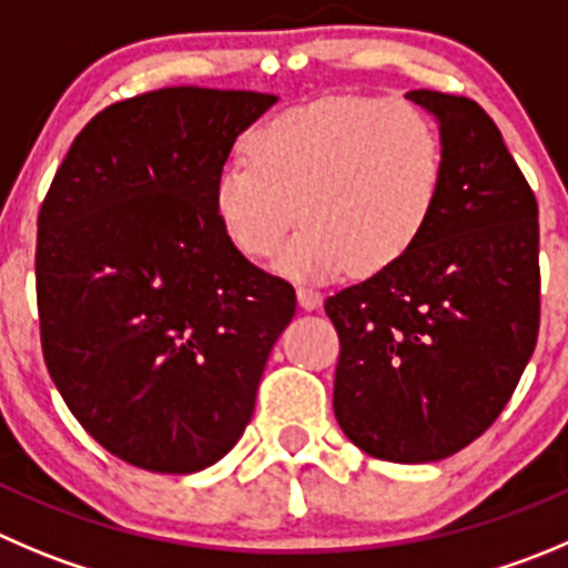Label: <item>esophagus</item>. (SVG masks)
I'll return each mask as SVG.
<instances>
[{
    "label": "esophagus",
    "mask_w": 568,
    "mask_h": 568,
    "mask_svg": "<svg viewBox=\"0 0 568 568\" xmlns=\"http://www.w3.org/2000/svg\"><path fill=\"white\" fill-rule=\"evenodd\" d=\"M298 304L304 306V310H317V306L323 304V295L317 293L315 287H306V284H301V287H298Z\"/></svg>",
    "instance_id": "obj_1"
}]
</instances>
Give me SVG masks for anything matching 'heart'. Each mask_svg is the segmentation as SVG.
<instances>
[{
	"label": "heart",
	"instance_id": "1",
	"mask_svg": "<svg viewBox=\"0 0 568 568\" xmlns=\"http://www.w3.org/2000/svg\"><path fill=\"white\" fill-rule=\"evenodd\" d=\"M214 178V214L231 245L275 267L328 281L379 273L424 234L443 189L435 119L407 100L332 97L267 119Z\"/></svg>",
	"mask_w": 568,
	"mask_h": 568
}]
</instances>
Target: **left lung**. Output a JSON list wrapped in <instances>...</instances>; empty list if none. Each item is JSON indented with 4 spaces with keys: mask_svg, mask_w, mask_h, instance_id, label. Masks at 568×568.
I'll use <instances>...</instances> for the list:
<instances>
[{
    "mask_svg": "<svg viewBox=\"0 0 568 568\" xmlns=\"http://www.w3.org/2000/svg\"><path fill=\"white\" fill-rule=\"evenodd\" d=\"M407 100L440 125V200L415 245L334 293L326 315L339 429L379 460L432 463L499 418L536 351L538 203L477 102L426 89Z\"/></svg>",
    "mask_w": 568,
    "mask_h": 568,
    "instance_id": "8db88e82",
    "label": "left lung"
}]
</instances>
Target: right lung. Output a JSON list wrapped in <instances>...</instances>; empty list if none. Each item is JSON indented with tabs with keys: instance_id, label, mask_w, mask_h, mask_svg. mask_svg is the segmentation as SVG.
Returning a JSON list of instances; mask_svg holds the SVG:
<instances>
[{
	"instance_id": "1",
	"label": "right lung",
	"mask_w": 568,
	"mask_h": 568,
	"mask_svg": "<svg viewBox=\"0 0 568 568\" xmlns=\"http://www.w3.org/2000/svg\"><path fill=\"white\" fill-rule=\"evenodd\" d=\"M275 94L172 85L78 133L38 212L47 371L102 449L194 474L234 449L295 315L290 281L247 262L214 178Z\"/></svg>"
}]
</instances>
